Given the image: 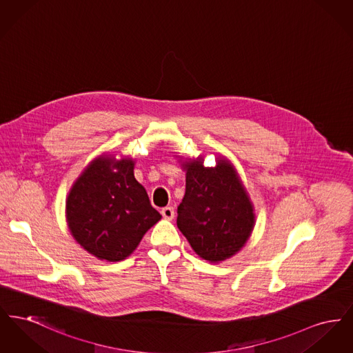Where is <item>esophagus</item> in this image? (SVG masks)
I'll list each match as a JSON object with an SVG mask.
<instances>
[{
    "label": "esophagus",
    "instance_id": "obj_1",
    "mask_svg": "<svg viewBox=\"0 0 353 353\" xmlns=\"http://www.w3.org/2000/svg\"><path fill=\"white\" fill-rule=\"evenodd\" d=\"M161 214H163V217L165 219H173L174 217V208H172V206H167V208H164L163 210H161Z\"/></svg>",
    "mask_w": 353,
    "mask_h": 353
}]
</instances>
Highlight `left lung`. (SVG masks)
<instances>
[{"label": "left lung", "mask_w": 353, "mask_h": 353, "mask_svg": "<svg viewBox=\"0 0 353 353\" xmlns=\"http://www.w3.org/2000/svg\"><path fill=\"white\" fill-rule=\"evenodd\" d=\"M203 156L185 159L183 202L177 228L202 259L219 263L239 252L250 238L255 213L250 196L229 159L219 156L216 167H203Z\"/></svg>", "instance_id": "left-lung-1"}]
</instances>
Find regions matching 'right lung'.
Returning <instances> with one entry per match:
<instances>
[{
    "label": "right lung",
    "mask_w": 353,
    "mask_h": 353,
    "mask_svg": "<svg viewBox=\"0 0 353 353\" xmlns=\"http://www.w3.org/2000/svg\"><path fill=\"white\" fill-rule=\"evenodd\" d=\"M134 160L101 154L83 169L66 199L70 233L98 259L130 256L161 214L134 174Z\"/></svg>",
    "instance_id": "right-lung-1"
}]
</instances>
